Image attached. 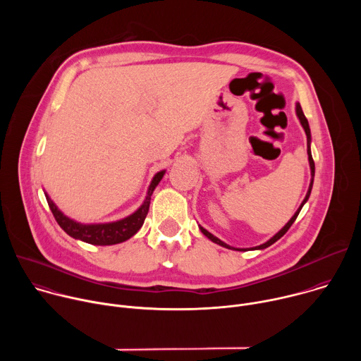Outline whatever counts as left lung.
Wrapping results in <instances>:
<instances>
[{
	"instance_id": "8db88e82",
	"label": "left lung",
	"mask_w": 361,
	"mask_h": 361,
	"mask_svg": "<svg viewBox=\"0 0 361 361\" xmlns=\"http://www.w3.org/2000/svg\"><path fill=\"white\" fill-rule=\"evenodd\" d=\"M295 113H297V117H298V120H300V123H301V126H302V128H304V131H305V135H307V154H308V161H310V169H312V183H310V187H308V191H307V195H305V198L302 200V202H301V205H300V209L295 212V214L291 217V220L274 235V237H271L267 243H264V244H262V245H259V247H255V250H263V248H266V247H269V245H271L273 243H276L279 238H281L287 231H288V228L293 226V223L295 221V219H297V216H298V213L301 212V209H302V205H304V202L308 200V197H310V192H312V188H313V180H314V160H313V157H312V149H310V141H312V135H310V127H308V121H307V118H305V116H304V113H302V110H301V107H300V104H297L295 106ZM200 230H201V233L205 235V237H209L212 241H214V243H217V244H220V245H223V247H226V248H233V247H230L228 244H226V243H223L220 238H217V237H214L212 233H209L207 230L205 228H202V227H200ZM235 250H238V251H244L243 248H235Z\"/></svg>"
}]
</instances>
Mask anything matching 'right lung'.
<instances>
[{"instance_id":"add662e5","label":"right lung","mask_w":361,"mask_h":361,"mask_svg":"<svg viewBox=\"0 0 361 361\" xmlns=\"http://www.w3.org/2000/svg\"><path fill=\"white\" fill-rule=\"evenodd\" d=\"M166 171H160L156 176H154L149 188H148V194L147 198L144 201V204L141 207L131 216H128L127 219H123L120 221L116 223H107V224H80L68 217H66L59 209L57 205L51 201V198L47 197V202L49 205V210L53 213L56 221L59 223V226L73 238L85 241L88 244H94V245H111V244H118L123 243L126 240H128L130 237H133L142 226L148 209H149V201H151V194L154 191V188L157 187V184L161 181L163 176Z\"/></svg>"}]
</instances>
